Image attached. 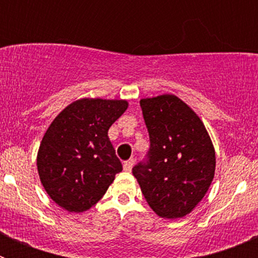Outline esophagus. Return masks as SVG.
<instances>
[{
    "instance_id": "esophagus-1",
    "label": "esophagus",
    "mask_w": 258,
    "mask_h": 258,
    "mask_svg": "<svg viewBox=\"0 0 258 258\" xmlns=\"http://www.w3.org/2000/svg\"><path fill=\"white\" fill-rule=\"evenodd\" d=\"M134 165V160L133 159H129V160L124 161V164H122V168H124L125 172H131L132 168H133Z\"/></svg>"
}]
</instances>
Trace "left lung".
I'll list each match as a JSON object with an SVG mask.
<instances>
[{
  "instance_id": "left-lung-1",
  "label": "left lung",
  "mask_w": 258,
  "mask_h": 258,
  "mask_svg": "<svg viewBox=\"0 0 258 258\" xmlns=\"http://www.w3.org/2000/svg\"><path fill=\"white\" fill-rule=\"evenodd\" d=\"M140 103L151 147L149 161L134 166L133 174L159 217L182 218L213 181V143L202 118L177 95L143 98Z\"/></svg>"
}]
</instances>
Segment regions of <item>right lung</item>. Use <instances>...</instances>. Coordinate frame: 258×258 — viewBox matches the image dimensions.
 <instances>
[{
    "label": "right lung",
    "mask_w": 258,
    "mask_h": 258,
    "mask_svg": "<svg viewBox=\"0 0 258 258\" xmlns=\"http://www.w3.org/2000/svg\"><path fill=\"white\" fill-rule=\"evenodd\" d=\"M127 106L125 99L81 98L49 125L38 147L37 170L59 207L72 213L88 211L121 172L108 129Z\"/></svg>",
    "instance_id": "1"
}]
</instances>
